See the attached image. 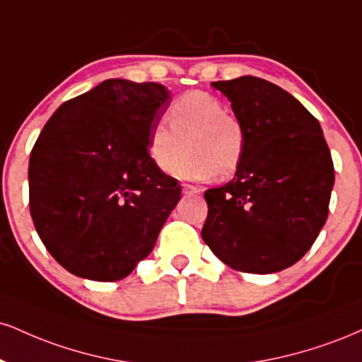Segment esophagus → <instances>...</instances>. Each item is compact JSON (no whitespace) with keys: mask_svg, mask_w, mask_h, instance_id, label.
<instances>
[{"mask_svg":"<svg viewBox=\"0 0 362 362\" xmlns=\"http://www.w3.org/2000/svg\"><path fill=\"white\" fill-rule=\"evenodd\" d=\"M182 192L187 194V195H195L200 192V189H197V187L190 185V184H182Z\"/></svg>","mask_w":362,"mask_h":362,"instance_id":"1","label":"esophagus"}]
</instances>
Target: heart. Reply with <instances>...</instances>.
Segmentation results:
<instances>
[{"label": "heart", "instance_id": "heart-1", "mask_svg": "<svg viewBox=\"0 0 362 362\" xmlns=\"http://www.w3.org/2000/svg\"><path fill=\"white\" fill-rule=\"evenodd\" d=\"M226 111L219 98L204 90L178 95L167 112L170 126L160 123L151 129L148 148L156 167L165 173L177 168V175L187 180L236 172L245 156L246 134L241 121ZM187 147L189 155L182 160Z\"/></svg>", "mask_w": 362, "mask_h": 362}]
</instances>
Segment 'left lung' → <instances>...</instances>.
<instances>
[{
    "label": "left lung",
    "instance_id": "8db88e82",
    "mask_svg": "<svg viewBox=\"0 0 362 362\" xmlns=\"http://www.w3.org/2000/svg\"><path fill=\"white\" fill-rule=\"evenodd\" d=\"M246 134L236 175L209 189L204 243L228 267L276 273L310 250L329 216L334 163L319 121L259 77L212 82Z\"/></svg>",
    "mask_w": 362,
    "mask_h": 362
}]
</instances>
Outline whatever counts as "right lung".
Listing matches in <instances>:
<instances>
[{
  "label": "right lung",
  "instance_id": "right-lung-1",
  "mask_svg": "<svg viewBox=\"0 0 362 362\" xmlns=\"http://www.w3.org/2000/svg\"><path fill=\"white\" fill-rule=\"evenodd\" d=\"M170 101L156 82L107 79L43 126L30 155V214L72 275L123 280L153 250L182 194L148 153Z\"/></svg>",
  "mask_w": 362,
  "mask_h": 362
}]
</instances>
